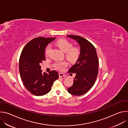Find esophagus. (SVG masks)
Here are the masks:
<instances>
[{"mask_svg": "<svg viewBox=\"0 0 128 128\" xmlns=\"http://www.w3.org/2000/svg\"><path fill=\"white\" fill-rule=\"evenodd\" d=\"M64 76H65V74H62V73H59V78H61V77Z\"/></svg>", "mask_w": 128, "mask_h": 128, "instance_id": "esophagus-1", "label": "esophagus"}]
</instances>
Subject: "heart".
Instances as JSON below:
<instances>
[{"label": "heart", "instance_id": "1", "mask_svg": "<svg viewBox=\"0 0 128 128\" xmlns=\"http://www.w3.org/2000/svg\"><path fill=\"white\" fill-rule=\"evenodd\" d=\"M56 44L63 52H65L66 57L70 62H74L78 59L80 54V50L76 48H73V45L71 42L66 40L60 39L57 41ZM50 50V46H48L45 52L46 56H48ZM67 65L66 61L58 62L54 64V67L58 69L62 70Z\"/></svg>", "mask_w": 128, "mask_h": 128}]
</instances>
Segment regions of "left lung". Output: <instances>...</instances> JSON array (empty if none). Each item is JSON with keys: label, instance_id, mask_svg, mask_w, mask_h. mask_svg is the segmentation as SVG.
Masks as SVG:
<instances>
[{"label": "left lung", "instance_id": "left-lung-1", "mask_svg": "<svg viewBox=\"0 0 128 128\" xmlns=\"http://www.w3.org/2000/svg\"><path fill=\"white\" fill-rule=\"evenodd\" d=\"M76 40L80 46V54L77 62L71 67L69 73H76L72 86L67 91L72 95L80 96L87 93L94 84L98 74L99 61L94 46L80 36H67Z\"/></svg>", "mask_w": 128, "mask_h": 128}]
</instances>
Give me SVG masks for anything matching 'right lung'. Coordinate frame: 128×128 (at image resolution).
Here are the masks:
<instances>
[{
	"instance_id": "add662e5",
	"label": "right lung",
	"mask_w": 128,
	"mask_h": 128,
	"mask_svg": "<svg viewBox=\"0 0 128 128\" xmlns=\"http://www.w3.org/2000/svg\"><path fill=\"white\" fill-rule=\"evenodd\" d=\"M56 38L38 37L28 42L23 49L19 60V71L26 88L32 94L42 96L51 90L54 80L59 78L58 72L52 70L42 73L40 64L46 60L45 48Z\"/></svg>"
}]
</instances>
